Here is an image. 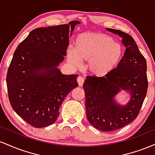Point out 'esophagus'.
Returning a JSON list of instances; mask_svg holds the SVG:
<instances>
[{
	"label": "esophagus",
	"instance_id": "34e87169",
	"mask_svg": "<svg viewBox=\"0 0 155 155\" xmlns=\"http://www.w3.org/2000/svg\"><path fill=\"white\" fill-rule=\"evenodd\" d=\"M77 81L78 83V85H79L80 87H81L83 85V83H84V79H83V77H78L77 78Z\"/></svg>",
	"mask_w": 155,
	"mask_h": 155
}]
</instances>
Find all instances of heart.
I'll use <instances>...</instances> for the list:
<instances>
[{"label": "heart", "instance_id": "heart-1", "mask_svg": "<svg viewBox=\"0 0 155 155\" xmlns=\"http://www.w3.org/2000/svg\"><path fill=\"white\" fill-rule=\"evenodd\" d=\"M124 49L114 38L100 33H83L78 36L75 47L67 50V58L71 64L80 66L88 63V69L98 77L107 75L119 64Z\"/></svg>", "mask_w": 155, "mask_h": 155}]
</instances>
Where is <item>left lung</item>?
Returning a JSON list of instances; mask_svg holds the SVG:
<instances>
[{"label":"left lung","mask_w":155,"mask_h":155,"mask_svg":"<svg viewBox=\"0 0 155 155\" xmlns=\"http://www.w3.org/2000/svg\"><path fill=\"white\" fill-rule=\"evenodd\" d=\"M122 38L126 49L117 68L104 77L87 76L83 83L86 116L92 126L103 132L119 130L138 116L147 95V61L129 34L106 28ZM128 91L130 100L126 106L118 104L114 97L120 91Z\"/></svg>","instance_id":"8db88e82"}]
</instances>
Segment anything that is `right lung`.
Returning <instances> with one entry per match:
<instances>
[{"mask_svg":"<svg viewBox=\"0 0 155 155\" xmlns=\"http://www.w3.org/2000/svg\"><path fill=\"white\" fill-rule=\"evenodd\" d=\"M80 23L34 29L15 51L6 75L8 100L34 127L53 124L65 97L78 86L77 74H63L58 66L67 55L69 33Z\"/></svg>","mask_w":155,"mask_h":155,"instance_id":"right-lung-1","label":"right lung"}]
</instances>
